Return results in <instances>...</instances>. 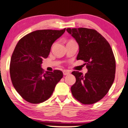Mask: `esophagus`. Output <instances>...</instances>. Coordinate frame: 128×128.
Listing matches in <instances>:
<instances>
[{
    "label": "esophagus",
    "instance_id": "1",
    "mask_svg": "<svg viewBox=\"0 0 128 128\" xmlns=\"http://www.w3.org/2000/svg\"><path fill=\"white\" fill-rule=\"evenodd\" d=\"M63 74H64V76L68 75V74H70V72H68V70H64L63 71Z\"/></svg>",
    "mask_w": 128,
    "mask_h": 128
}]
</instances>
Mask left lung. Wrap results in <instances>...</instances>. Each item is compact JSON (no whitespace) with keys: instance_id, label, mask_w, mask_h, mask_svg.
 <instances>
[{"instance_id":"left-lung-1","label":"left lung","mask_w":128,"mask_h":128,"mask_svg":"<svg viewBox=\"0 0 128 128\" xmlns=\"http://www.w3.org/2000/svg\"><path fill=\"white\" fill-rule=\"evenodd\" d=\"M79 45L76 60L85 62L88 72L74 71L76 82L71 91L83 104L99 101L109 92L115 78L116 60L110 46L97 31L87 28L66 29Z\"/></svg>"}]
</instances>
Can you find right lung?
Wrapping results in <instances>:
<instances>
[{
  "mask_svg": "<svg viewBox=\"0 0 128 128\" xmlns=\"http://www.w3.org/2000/svg\"><path fill=\"white\" fill-rule=\"evenodd\" d=\"M65 30L33 31L21 38L15 47L10 65L11 80L16 92L28 102L37 104L48 100L63 77L60 70L44 72L41 64Z\"/></svg>",
  "mask_w": 128,
  "mask_h": 128,
  "instance_id": "obj_1",
  "label": "right lung"
}]
</instances>
